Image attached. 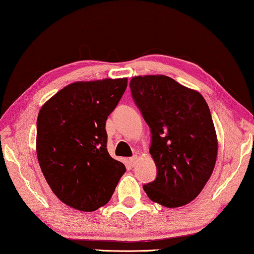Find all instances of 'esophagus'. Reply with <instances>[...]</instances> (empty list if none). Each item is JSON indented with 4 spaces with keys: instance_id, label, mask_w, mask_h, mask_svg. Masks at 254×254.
<instances>
[{
    "instance_id": "34e87169",
    "label": "esophagus",
    "mask_w": 254,
    "mask_h": 254,
    "mask_svg": "<svg viewBox=\"0 0 254 254\" xmlns=\"http://www.w3.org/2000/svg\"><path fill=\"white\" fill-rule=\"evenodd\" d=\"M138 160H139V157H138V155H134V156H132L131 158H130V160H128V161H130V163H131V165H135V164H137V162H138Z\"/></svg>"
}]
</instances>
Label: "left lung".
Instances as JSON below:
<instances>
[{
  "label": "left lung",
  "instance_id": "obj_1",
  "mask_svg": "<svg viewBox=\"0 0 254 254\" xmlns=\"http://www.w3.org/2000/svg\"><path fill=\"white\" fill-rule=\"evenodd\" d=\"M130 88L150 128L149 153L157 169L156 179L143 190L165 207L186 205L202 191L217 161L209 106L197 91L165 75L134 76Z\"/></svg>",
  "mask_w": 254,
  "mask_h": 254
}]
</instances>
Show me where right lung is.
Masks as SVG:
<instances>
[{"instance_id":"right-lung-1","label":"right lung","mask_w":254,"mask_h":254,"mask_svg":"<svg viewBox=\"0 0 254 254\" xmlns=\"http://www.w3.org/2000/svg\"><path fill=\"white\" fill-rule=\"evenodd\" d=\"M127 86V78L75 82L41 108L37 160L52 191L68 206L85 212L104 206L126 172L108 154L105 127Z\"/></svg>"}]
</instances>
